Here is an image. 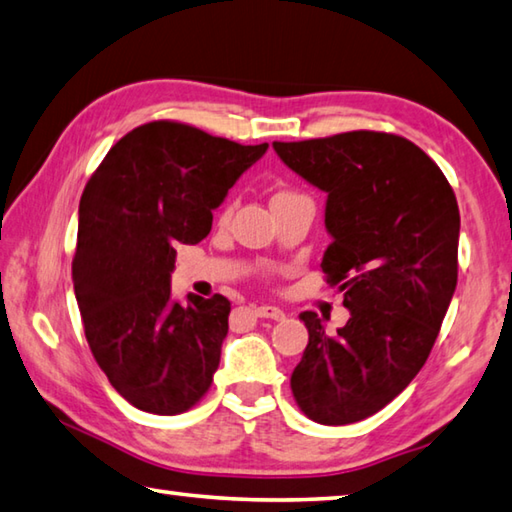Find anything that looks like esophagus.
I'll return each instance as SVG.
<instances>
[{"label": "esophagus", "mask_w": 512, "mask_h": 512, "mask_svg": "<svg viewBox=\"0 0 512 512\" xmlns=\"http://www.w3.org/2000/svg\"><path fill=\"white\" fill-rule=\"evenodd\" d=\"M255 315L257 318H268V320H284V311L277 309V306H271V304L255 306Z\"/></svg>", "instance_id": "obj_1"}]
</instances>
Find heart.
Returning a JSON list of instances; mask_svg holds the SVG:
<instances>
[{"label": "heart", "instance_id": "heart-1", "mask_svg": "<svg viewBox=\"0 0 512 512\" xmlns=\"http://www.w3.org/2000/svg\"><path fill=\"white\" fill-rule=\"evenodd\" d=\"M291 194H297V192H293V190H288V188H280V190H275V194H273V201H275V199H284V197H291Z\"/></svg>", "mask_w": 512, "mask_h": 512}]
</instances>
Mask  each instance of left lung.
<instances>
[{"mask_svg":"<svg viewBox=\"0 0 512 512\" xmlns=\"http://www.w3.org/2000/svg\"><path fill=\"white\" fill-rule=\"evenodd\" d=\"M280 159L329 194L322 273L351 318L329 336L304 311L309 345L291 376L315 423L347 425L412 383L439 336L459 275V206L441 167L387 132L273 143Z\"/></svg>","mask_w":512,"mask_h":512,"instance_id":"8db88e82","label":"left lung"}]
</instances>
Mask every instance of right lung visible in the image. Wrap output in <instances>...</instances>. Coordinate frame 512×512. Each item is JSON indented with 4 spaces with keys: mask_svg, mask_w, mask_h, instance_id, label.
Returning <instances> with one entry per match:
<instances>
[{
    "mask_svg": "<svg viewBox=\"0 0 512 512\" xmlns=\"http://www.w3.org/2000/svg\"><path fill=\"white\" fill-rule=\"evenodd\" d=\"M266 150L152 120L120 138L85 185L71 264L82 327L111 387L138 410L183 414L208 394L230 302H172L174 246L208 235L212 210Z\"/></svg>",
    "mask_w": 512,
    "mask_h": 512,
    "instance_id": "add662e5",
    "label": "right lung"
}]
</instances>
